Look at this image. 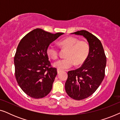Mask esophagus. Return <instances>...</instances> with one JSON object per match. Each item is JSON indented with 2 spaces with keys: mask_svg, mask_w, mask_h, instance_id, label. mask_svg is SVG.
<instances>
[{
  "mask_svg": "<svg viewBox=\"0 0 120 120\" xmlns=\"http://www.w3.org/2000/svg\"><path fill=\"white\" fill-rule=\"evenodd\" d=\"M62 71V70H60V69H57V73H58V74H59V73H60V72Z\"/></svg>",
  "mask_w": 120,
  "mask_h": 120,
  "instance_id": "34e87169",
  "label": "esophagus"
}]
</instances>
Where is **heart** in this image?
Listing matches in <instances>:
<instances>
[{"instance_id":"1","label":"heart","mask_w":120,"mask_h":120,"mask_svg":"<svg viewBox=\"0 0 120 120\" xmlns=\"http://www.w3.org/2000/svg\"><path fill=\"white\" fill-rule=\"evenodd\" d=\"M59 45L67 49L66 58L62 59L53 64L54 67L58 69H66L74 64L79 65L82 64L87 58L90 52V46L87 42L79 40L76 38L69 37L59 41ZM48 56L52 60H56L58 57V51L53 46L49 45L46 50Z\"/></svg>"}]
</instances>
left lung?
Returning <instances> with one entry per match:
<instances>
[{
	"label": "left lung",
	"mask_w": 120,
	"mask_h": 120,
	"mask_svg": "<svg viewBox=\"0 0 120 120\" xmlns=\"http://www.w3.org/2000/svg\"><path fill=\"white\" fill-rule=\"evenodd\" d=\"M82 35L87 40L90 52L80 68L68 72L65 91L74 99L82 100L91 96L99 87L105 76L106 58L101 41L88 31L73 33Z\"/></svg>",
	"instance_id": "8db88e82"
}]
</instances>
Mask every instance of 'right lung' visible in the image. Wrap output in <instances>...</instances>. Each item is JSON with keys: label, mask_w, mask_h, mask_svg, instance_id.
I'll return each mask as SVG.
<instances>
[{"label": "right lung", "mask_w": 120, "mask_h": 120, "mask_svg": "<svg viewBox=\"0 0 120 120\" xmlns=\"http://www.w3.org/2000/svg\"><path fill=\"white\" fill-rule=\"evenodd\" d=\"M63 34L37 28L19 42L14 57L15 77L22 91L30 97L43 98L51 91L57 71L51 65L46 50Z\"/></svg>", "instance_id": "1"}]
</instances>
